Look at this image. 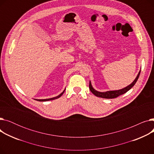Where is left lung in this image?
Instances as JSON below:
<instances>
[{
	"label": "left lung",
	"mask_w": 154,
	"mask_h": 154,
	"mask_svg": "<svg viewBox=\"0 0 154 154\" xmlns=\"http://www.w3.org/2000/svg\"><path fill=\"white\" fill-rule=\"evenodd\" d=\"M140 71L141 70H140L138 75L136 77V78L135 79V80L132 82V84H131L130 85H128V86L122 88V89L120 90H116V91H106V92H99L95 90L94 88H93L91 82L90 81L89 83V88L91 91V92L94 94L95 96L99 97H101V98H103V99H114V98H116L117 97H119V95H122L125 93H126L127 91H128L131 88L135 85V84L137 82V80H138L140 74Z\"/></svg>",
	"instance_id": "left-lung-1"
}]
</instances>
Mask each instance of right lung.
<instances>
[{"label":"right lung","mask_w":154,"mask_h":154,"mask_svg":"<svg viewBox=\"0 0 154 154\" xmlns=\"http://www.w3.org/2000/svg\"><path fill=\"white\" fill-rule=\"evenodd\" d=\"M65 90H66V88H65ZM65 90L59 95L55 97H52V98H50V99H34L35 100H37V101H40V102H45V101H48V100H54V99H58L59 97H60L62 95V94L64 93L65 92Z\"/></svg>","instance_id":"1"}]
</instances>
